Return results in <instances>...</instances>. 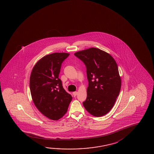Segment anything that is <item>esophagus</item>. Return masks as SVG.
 <instances>
[{"instance_id": "34e87169", "label": "esophagus", "mask_w": 154, "mask_h": 154, "mask_svg": "<svg viewBox=\"0 0 154 154\" xmlns=\"http://www.w3.org/2000/svg\"><path fill=\"white\" fill-rule=\"evenodd\" d=\"M77 93H77V92H73L72 94H73L74 97H76V96H77Z\"/></svg>"}]
</instances>
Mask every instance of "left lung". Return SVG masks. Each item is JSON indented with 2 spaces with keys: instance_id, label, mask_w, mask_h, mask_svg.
Returning <instances> with one entry per match:
<instances>
[{
  "instance_id": "obj_1",
  "label": "left lung",
  "mask_w": 154,
  "mask_h": 154,
  "mask_svg": "<svg viewBox=\"0 0 154 154\" xmlns=\"http://www.w3.org/2000/svg\"><path fill=\"white\" fill-rule=\"evenodd\" d=\"M75 55L86 68L88 86L84 107L93 116H103L113 108L121 89L116 62L109 54L98 48L79 51Z\"/></svg>"
}]
</instances>
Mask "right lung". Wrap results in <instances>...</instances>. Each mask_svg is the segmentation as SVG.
Segmentation results:
<instances>
[{"instance_id":"1","label":"right lung","mask_w":154,"mask_h":154,"mask_svg":"<svg viewBox=\"0 0 154 154\" xmlns=\"http://www.w3.org/2000/svg\"><path fill=\"white\" fill-rule=\"evenodd\" d=\"M69 55L55 53L44 56L34 66L30 75L33 102L41 113L53 120H58L66 113L72 99L58 78L62 63Z\"/></svg>"}]
</instances>
